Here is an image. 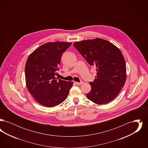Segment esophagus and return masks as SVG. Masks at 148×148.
<instances>
[{
  "mask_svg": "<svg viewBox=\"0 0 148 148\" xmlns=\"http://www.w3.org/2000/svg\"><path fill=\"white\" fill-rule=\"evenodd\" d=\"M75 84L77 85H80L83 84V82H74Z\"/></svg>",
  "mask_w": 148,
  "mask_h": 148,
  "instance_id": "1",
  "label": "esophagus"
}]
</instances>
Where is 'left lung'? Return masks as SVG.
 <instances>
[{
	"instance_id": "1",
	"label": "left lung",
	"mask_w": 148,
	"mask_h": 148,
	"mask_svg": "<svg viewBox=\"0 0 148 148\" xmlns=\"http://www.w3.org/2000/svg\"><path fill=\"white\" fill-rule=\"evenodd\" d=\"M74 47L90 65L95 66L97 76L90 82L92 89L86 97L97 104L115 98L125 83L126 64L119 48L101 38L75 42Z\"/></svg>"
}]
</instances>
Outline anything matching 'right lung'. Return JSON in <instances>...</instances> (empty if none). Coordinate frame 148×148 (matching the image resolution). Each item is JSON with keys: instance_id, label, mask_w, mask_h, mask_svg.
<instances>
[{"instance_id": "add662e5", "label": "right lung", "mask_w": 148, "mask_h": 148, "mask_svg": "<svg viewBox=\"0 0 148 148\" xmlns=\"http://www.w3.org/2000/svg\"><path fill=\"white\" fill-rule=\"evenodd\" d=\"M71 42H47L28 58L25 76L29 92L41 105L54 107L66 99L73 83L56 78L61 57Z\"/></svg>"}]
</instances>
